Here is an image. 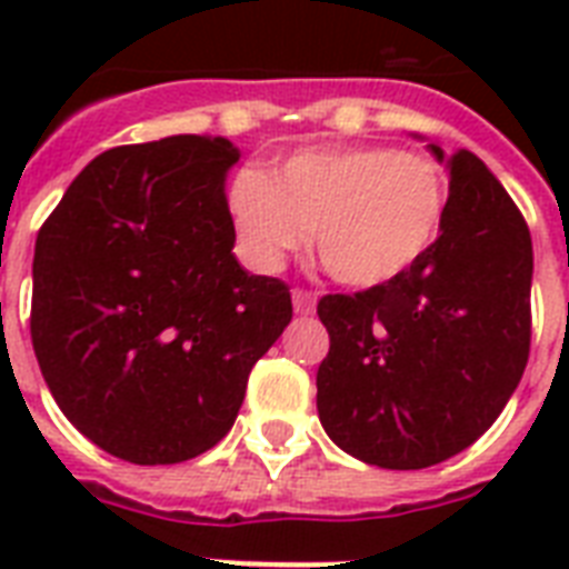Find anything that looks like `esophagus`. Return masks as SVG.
<instances>
[{
    "label": "esophagus",
    "mask_w": 569,
    "mask_h": 569,
    "mask_svg": "<svg viewBox=\"0 0 569 569\" xmlns=\"http://www.w3.org/2000/svg\"><path fill=\"white\" fill-rule=\"evenodd\" d=\"M292 303L298 316H312V312H316V295L307 292V289H295Z\"/></svg>",
    "instance_id": "esophagus-1"
}]
</instances>
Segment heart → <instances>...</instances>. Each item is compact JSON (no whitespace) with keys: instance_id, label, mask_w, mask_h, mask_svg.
<instances>
[{"instance_id":"b5f03b06","label":"heart","mask_w":569,"mask_h":569,"mask_svg":"<svg viewBox=\"0 0 569 569\" xmlns=\"http://www.w3.org/2000/svg\"><path fill=\"white\" fill-rule=\"evenodd\" d=\"M449 203L431 159L392 147H312L271 173L232 177L230 214L244 257L262 271L283 266L312 230L339 283L380 286L431 250Z\"/></svg>"}]
</instances>
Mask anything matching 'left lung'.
I'll list each match as a JSON object with an SVG mask.
<instances>
[{
	"label": "left lung",
	"mask_w": 569,
	"mask_h": 569,
	"mask_svg": "<svg viewBox=\"0 0 569 569\" xmlns=\"http://www.w3.org/2000/svg\"><path fill=\"white\" fill-rule=\"evenodd\" d=\"M428 150L449 171L431 250L392 283L319 301L330 333L316 375L321 428L383 469L433 467L472 446L529 363V227L476 153Z\"/></svg>",
	"instance_id": "8db88e82"
}]
</instances>
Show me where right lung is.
I'll use <instances>...</instances> for the list:
<instances>
[{
    "label": "right lung",
    "mask_w": 569,
    "mask_h": 569,
    "mask_svg": "<svg viewBox=\"0 0 569 569\" xmlns=\"http://www.w3.org/2000/svg\"><path fill=\"white\" fill-rule=\"evenodd\" d=\"M239 147L171 136L97 156L40 227L31 346L61 413L156 467L227 437L248 375L292 321L277 277L232 253L223 180Z\"/></svg>",
    "instance_id": "right-lung-1"
}]
</instances>
